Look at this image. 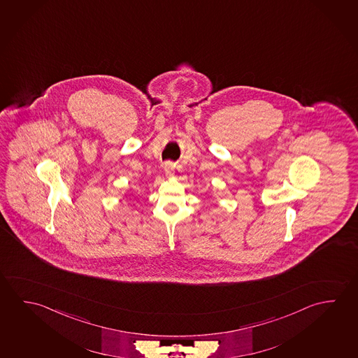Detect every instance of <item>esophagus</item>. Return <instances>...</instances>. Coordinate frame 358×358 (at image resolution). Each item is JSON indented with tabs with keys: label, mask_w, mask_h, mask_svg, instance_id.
Returning a JSON list of instances; mask_svg holds the SVG:
<instances>
[{
	"label": "esophagus",
	"mask_w": 358,
	"mask_h": 358,
	"mask_svg": "<svg viewBox=\"0 0 358 358\" xmlns=\"http://www.w3.org/2000/svg\"><path fill=\"white\" fill-rule=\"evenodd\" d=\"M164 173L168 178L174 176V165H173V163L168 162V163L164 164Z\"/></svg>",
	"instance_id": "obj_1"
}]
</instances>
